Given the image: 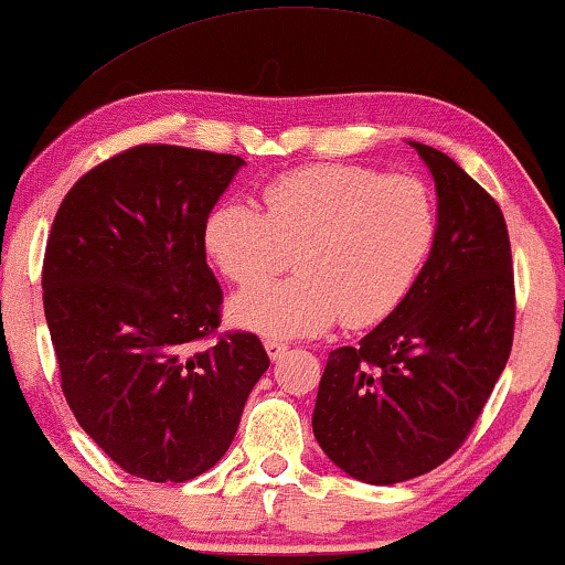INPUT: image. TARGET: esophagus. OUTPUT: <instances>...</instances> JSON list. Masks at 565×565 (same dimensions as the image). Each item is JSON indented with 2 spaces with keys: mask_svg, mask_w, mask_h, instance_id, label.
<instances>
[{
  "mask_svg": "<svg viewBox=\"0 0 565 565\" xmlns=\"http://www.w3.org/2000/svg\"><path fill=\"white\" fill-rule=\"evenodd\" d=\"M265 350H267L269 361H280V358L288 353V345H285V342H277V340H265Z\"/></svg>",
  "mask_w": 565,
  "mask_h": 565,
  "instance_id": "obj_1",
  "label": "esophagus"
}]
</instances>
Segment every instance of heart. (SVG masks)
<instances>
[{
    "label": "heart",
    "instance_id": "b5f03b06",
    "mask_svg": "<svg viewBox=\"0 0 565 565\" xmlns=\"http://www.w3.org/2000/svg\"><path fill=\"white\" fill-rule=\"evenodd\" d=\"M265 212L223 200L207 212L202 246L231 282L298 275L233 298L231 319L269 337L319 334L342 319L369 327L397 309L436 238L426 181L369 166L292 168L262 189Z\"/></svg>",
    "mask_w": 565,
    "mask_h": 565
}]
</instances>
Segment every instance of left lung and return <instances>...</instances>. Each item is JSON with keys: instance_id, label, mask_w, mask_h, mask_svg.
<instances>
[{"instance_id": "8db88e82", "label": "left lung", "mask_w": 565, "mask_h": 565, "mask_svg": "<svg viewBox=\"0 0 565 565\" xmlns=\"http://www.w3.org/2000/svg\"><path fill=\"white\" fill-rule=\"evenodd\" d=\"M436 181V238L405 300L355 348L327 358L313 436L350 478L394 486L465 444L514 342L503 212L441 150L409 142Z\"/></svg>"}]
</instances>
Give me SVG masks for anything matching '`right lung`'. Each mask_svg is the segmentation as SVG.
<instances>
[{"mask_svg": "<svg viewBox=\"0 0 565 565\" xmlns=\"http://www.w3.org/2000/svg\"><path fill=\"white\" fill-rule=\"evenodd\" d=\"M246 166L139 145L64 196L43 256V313L62 392L124 472L184 482L215 467L269 369L259 337L220 327L202 225Z\"/></svg>", "mask_w": 565, "mask_h": 565, "instance_id": "add662e5", "label": "right lung"}]
</instances>
